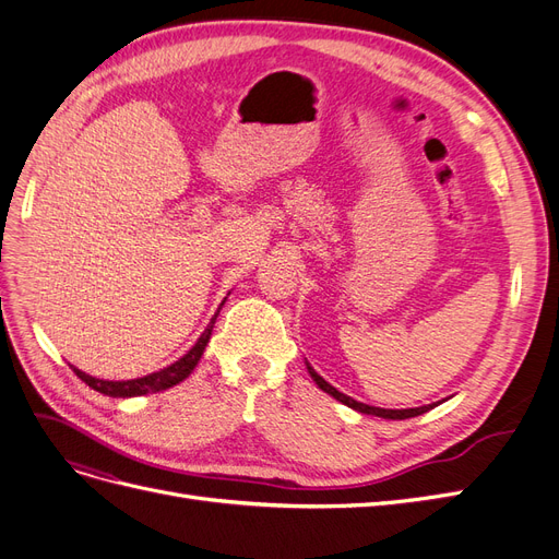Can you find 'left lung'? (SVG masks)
I'll return each instance as SVG.
<instances>
[{"label":"left lung","mask_w":559,"mask_h":559,"mask_svg":"<svg viewBox=\"0 0 559 559\" xmlns=\"http://www.w3.org/2000/svg\"><path fill=\"white\" fill-rule=\"evenodd\" d=\"M306 366H308L310 378L317 382L319 389H324V392L331 394L335 401H341V403L347 405V408L357 411V413H364V415H376V417H382V419H408V417H417V415H421V413H427V411L436 408L438 403H443V401H438V403H429V405H419V408H403V411L376 408V405H366V403H361V401H354L352 396H347V394H343V392H337V389H335L333 384H329L324 378H321L308 361H306Z\"/></svg>","instance_id":"obj_1"}]
</instances>
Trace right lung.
<instances>
[{"label": "right lung", "mask_w": 559, "mask_h": 559, "mask_svg": "<svg viewBox=\"0 0 559 559\" xmlns=\"http://www.w3.org/2000/svg\"><path fill=\"white\" fill-rule=\"evenodd\" d=\"M224 306V302H222ZM222 310V308H218ZM218 314V312H216ZM216 314L212 317V321L207 324V329L202 331V335L198 337V343L183 354V357L175 364H170L167 368H160L156 370V373H148L144 378H134V380H99V378H93L88 373H83V370L74 368V373L86 382L88 386H93L95 392L105 394V396H114V399H130V396H144V394H156V392H163V389H170L175 384H179L181 380L189 378L193 373V368L198 366L202 352H205L207 343H210V335H212V329H214V321H216Z\"/></svg>", "instance_id": "obj_1"}]
</instances>
